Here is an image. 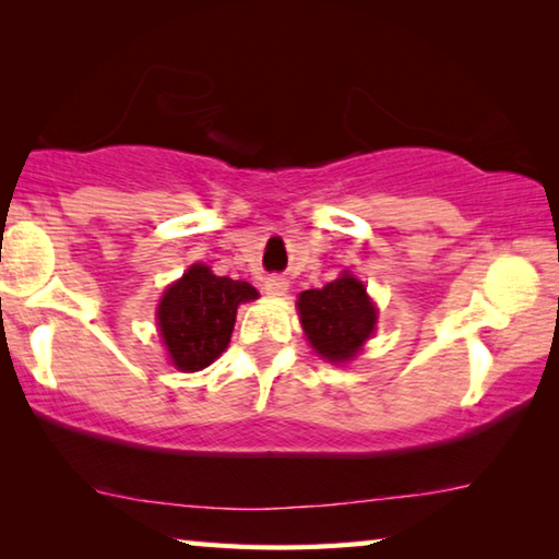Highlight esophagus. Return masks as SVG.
<instances>
[{
    "instance_id": "esophagus-1",
    "label": "esophagus",
    "mask_w": 559,
    "mask_h": 559,
    "mask_svg": "<svg viewBox=\"0 0 559 559\" xmlns=\"http://www.w3.org/2000/svg\"><path fill=\"white\" fill-rule=\"evenodd\" d=\"M263 288H265V294H271V296H283L288 290V281L283 276H269L263 281Z\"/></svg>"
}]
</instances>
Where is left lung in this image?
Masks as SVG:
<instances>
[{"label":"left lung","mask_w":559,"mask_h":559,"mask_svg":"<svg viewBox=\"0 0 559 559\" xmlns=\"http://www.w3.org/2000/svg\"><path fill=\"white\" fill-rule=\"evenodd\" d=\"M298 313L311 346L329 361H348L377 323L361 281L344 276L298 296Z\"/></svg>","instance_id":"8db88e82"}]
</instances>
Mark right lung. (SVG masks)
Masks as SVG:
<instances>
[{"instance_id": "right-lung-1", "label": "right lung", "mask_w": 559, "mask_h": 559, "mask_svg": "<svg viewBox=\"0 0 559 559\" xmlns=\"http://www.w3.org/2000/svg\"><path fill=\"white\" fill-rule=\"evenodd\" d=\"M258 290L246 281L215 276L203 263L190 265L186 276L165 290L157 308V326L173 364L182 371H200L226 352L236 311Z\"/></svg>"}]
</instances>
